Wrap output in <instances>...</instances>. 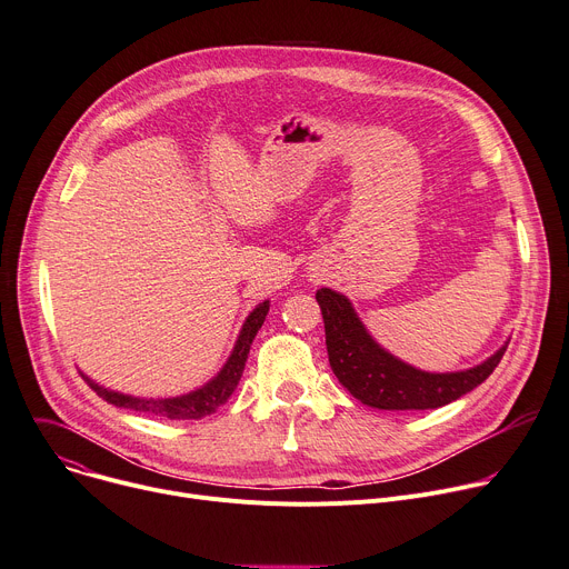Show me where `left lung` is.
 Returning a JSON list of instances; mask_svg holds the SVG:
<instances>
[{"label":"left lung","mask_w":569,"mask_h":569,"mask_svg":"<svg viewBox=\"0 0 569 569\" xmlns=\"http://www.w3.org/2000/svg\"><path fill=\"white\" fill-rule=\"evenodd\" d=\"M317 302L323 315L328 360L339 382L365 406L380 410H435L483 382L501 362L506 346L467 371L426 373L387 351L371 339L346 296L319 289Z\"/></svg>","instance_id":"obj_1"}]
</instances>
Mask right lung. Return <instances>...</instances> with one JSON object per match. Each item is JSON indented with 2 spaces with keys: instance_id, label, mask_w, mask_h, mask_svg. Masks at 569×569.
Returning <instances> with one entry per match:
<instances>
[{
  "instance_id": "1",
  "label": "right lung",
  "mask_w": 569,
  "mask_h": 569,
  "mask_svg": "<svg viewBox=\"0 0 569 569\" xmlns=\"http://www.w3.org/2000/svg\"><path fill=\"white\" fill-rule=\"evenodd\" d=\"M269 312V300H264L261 305L250 312V317L243 323V330L237 339L234 351L228 360V365L223 367V371L218 373L211 382H207L204 387H200L198 391H191L187 397H178V399H134V397H124L118 395V391H109L100 385H96L93 380H89L83 376V380L91 385V389H96V395L100 399H104L107 403L116 406V408H127V410H137V412H146L152 417H161V419H200L207 417L211 412H216L221 408L230 397L232 391L237 389L248 353H250V343L257 335V330L264 323Z\"/></svg>"
}]
</instances>
